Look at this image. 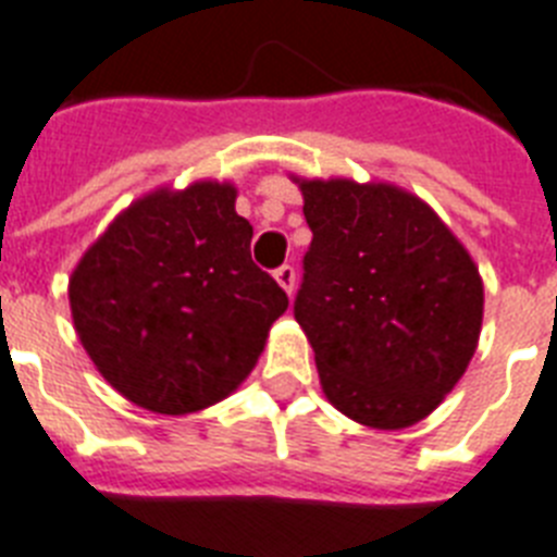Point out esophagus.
<instances>
[{"mask_svg":"<svg viewBox=\"0 0 557 557\" xmlns=\"http://www.w3.org/2000/svg\"><path fill=\"white\" fill-rule=\"evenodd\" d=\"M274 280H277L280 286L286 288V294H292L294 292V265H288V263L280 265V269L274 271Z\"/></svg>","mask_w":557,"mask_h":557,"instance_id":"esophagus-1","label":"esophagus"}]
</instances>
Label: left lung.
Returning <instances> with one entry per match:
<instances>
[{
    "instance_id": "1",
    "label": "left lung",
    "mask_w": 557,
    "mask_h": 557,
    "mask_svg": "<svg viewBox=\"0 0 557 557\" xmlns=\"http://www.w3.org/2000/svg\"><path fill=\"white\" fill-rule=\"evenodd\" d=\"M311 246L294 320L325 396L368 428L419 422L473 359L484 288L467 249L408 191L302 181Z\"/></svg>"
}]
</instances>
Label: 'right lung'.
<instances>
[{
  "instance_id": "1",
  "label": "right lung",
  "mask_w": 557,
  "mask_h": 557,
  "mask_svg": "<svg viewBox=\"0 0 557 557\" xmlns=\"http://www.w3.org/2000/svg\"><path fill=\"white\" fill-rule=\"evenodd\" d=\"M78 339L121 396L152 413L221 401L288 308L251 260L228 184L156 191L115 218L70 277Z\"/></svg>"
}]
</instances>
